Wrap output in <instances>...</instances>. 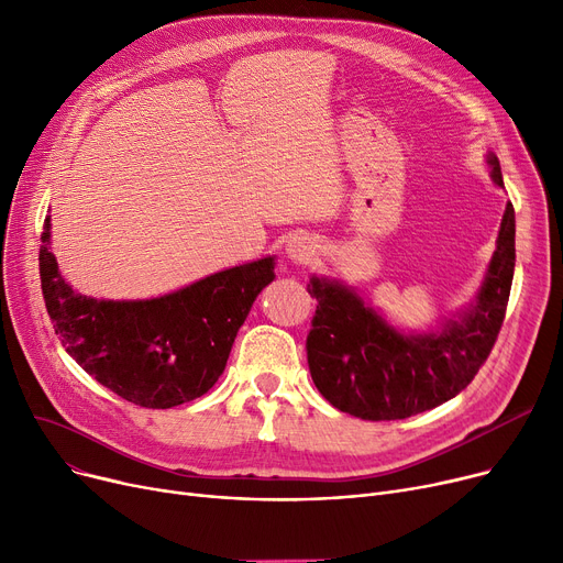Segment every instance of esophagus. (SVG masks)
Masks as SVG:
<instances>
[{"label":"esophagus","instance_id":"1","mask_svg":"<svg viewBox=\"0 0 563 563\" xmlns=\"http://www.w3.org/2000/svg\"><path fill=\"white\" fill-rule=\"evenodd\" d=\"M287 255L297 264H308L314 257V246H312V242L303 240V236H297V240L289 242Z\"/></svg>","mask_w":563,"mask_h":563}]
</instances>
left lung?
Instances as JSON below:
<instances>
[{"label":"left lung","instance_id":"8db88e82","mask_svg":"<svg viewBox=\"0 0 563 563\" xmlns=\"http://www.w3.org/2000/svg\"><path fill=\"white\" fill-rule=\"evenodd\" d=\"M493 180L501 187L495 155ZM516 266V212L507 205L486 280L461 321L431 335H401L351 289L312 278L317 299L306 340L308 367L321 397L361 420H406L456 397L477 376L507 314Z\"/></svg>","mask_w":563,"mask_h":563}]
</instances>
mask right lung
Here are the masks:
<instances>
[{"mask_svg": "<svg viewBox=\"0 0 563 563\" xmlns=\"http://www.w3.org/2000/svg\"><path fill=\"white\" fill-rule=\"evenodd\" d=\"M41 287L54 333L104 388L143 408H170L210 390L236 331L274 280V257L207 276L151 301H96L73 291L41 234Z\"/></svg>", "mask_w": 563, "mask_h": 563, "instance_id": "1", "label": "right lung"}]
</instances>
